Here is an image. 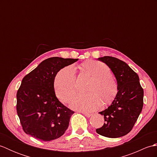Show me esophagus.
Listing matches in <instances>:
<instances>
[{"label":"esophagus","mask_w":157,"mask_h":157,"mask_svg":"<svg viewBox=\"0 0 157 157\" xmlns=\"http://www.w3.org/2000/svg\"><path fill=\"white\" fill-rule=\"evenodd\" d=\"M79 113H82L83 115H84L86 117H90L92 116L91 113H85V112H83V111H79Z\"/></svg>","instance_id":"1"}]
</instances>
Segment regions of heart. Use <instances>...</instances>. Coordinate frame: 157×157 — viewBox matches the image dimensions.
<instances>
[{"label":"heart","instance_id":"obj_1","mask_svg":"<svg viewBox=\"0 0 157 157\" xmlns=\"http://www.w3.org/2000/svg\"><path fill=\"white\" fill-rule=\"evenodd\" d=\"M92 78L87 88V94H79L73 97L70 106L73 109L90 112L104 103L111 102L117 91V85L110 75V69L105 63L98 61H88L82 65ZM54 89L56 96L67 102L77 90L75 69L73 65L61 69L54 79Z\"/></svg>","mask_w":157,"mask_h":157}]
</instances>
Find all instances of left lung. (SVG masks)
Masks as SVG:
<instances>
[{"mask_svg":"<svg viewBox=\"0 0 157 157\" xmlns=\"http://www.w3.org/2000/svg\"><path fill=\"white\" fill-rule=\"evenodd\" d=\"M98 59L114 73L118 92L111 106L99 112L105 122L96 132L105 137L119 138L128 134L137 121L144 105V90L137 73L124 61L110 56Z\"/></svg>","mask_w":157,"mask_h":157,"instance_id":"obj_1","label":"left lung"}]
</instances>
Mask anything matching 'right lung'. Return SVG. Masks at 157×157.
<instances>
[{"label": "right lung", "mask_w": 157, "mask_h": 157, "mask_svg": "<svg viewBox=\"0 0 157 157\" xmlns=\"http://www.w3.org/2000/svg\"><path fill=\"white\" fill-rule=\"evenodd\" d=\"M78 60L48 58L23 78L17 92L16 109L26 134L45 142L64 134L74 111L56 97L54 79L62 68Z\"/></svg>", "instance_id": "add662e5"}]
</instances>
